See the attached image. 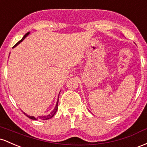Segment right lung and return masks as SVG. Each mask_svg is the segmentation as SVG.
Segmentation results:
<instances>
[{"label": "right lung", "mask_w": 147, "mask_h": 147, "mask_svg": "<svg viewBox=\"0 0 147 147\" xmlns=\"http://www.w3.org/2000/svg\"><path fill=\"white\" fill-rule=\"evenodd\" d=\"M29 34H30V32H27V33H26V34H25V35L24 36V37H23L22 39H21V40L19 41V42H18L17 43H16V44H15V45H14V47H13V48L16 47V46L19 45V44H20V43H21V42H22V41L24 40V39H25V38H26V37H27V36ZM58 100H59V96H58V98H57V103H56V105H55V108H54V109L52 110L51 113L50 114H49V115H46V116H39V117H33V116H30V115H27V114L25 113H24V112H23V113H24V115H26V116H27L28 117L30 118V119H32V120H37L38 119H42V120H47V119H49L52 118L54 116V115H55L56 112H57V106H58Z\"/></svg>", "instance_id": "1"}]
</instances>
